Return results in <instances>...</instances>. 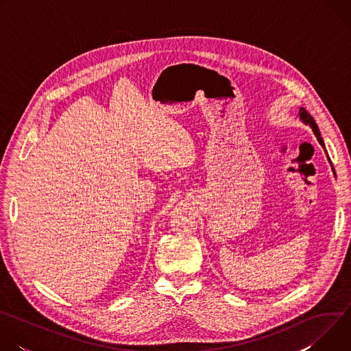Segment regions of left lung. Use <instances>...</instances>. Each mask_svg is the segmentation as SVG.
I'll return each instance as SVG.
<instances>
[{
    "mask_svg": "<svg viewBox=\"0 0 351 351\" xmlns=\"http://www.w3.org/2000/svg\"><path fill=\"white\" fill-rule=\"evenodd\" d=\"M298 117H300V119H302V122L303 123H306V125H308L311 129H313V132H314V134L317 136V138H318V141H319V144L324 147V149H325V143H324V140H322V137H321V133H319V129H318V125L315 123V121H314V118L306 111V108H303V107H300L298 108ZM325 153H326V149H325ZM326 158L329 160V157H328V153H326ZM330 162V161H329ZM332 171H333V173H335V169H333V167H332Z\"/></svg>",
    "mask_w": 351,
    "mask_h": 351,
    "instance_id": "1",
    "label": "left lung"
}]
</instances>
